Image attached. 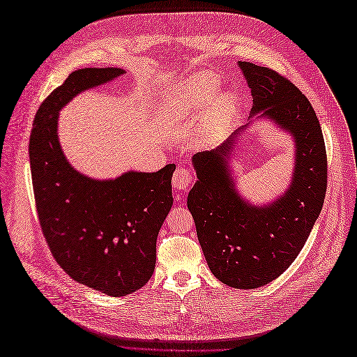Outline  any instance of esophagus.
<instances>
[{
    "instance_id": "obj_1",
    "label": "esophagus",
    "mask_w": 357,
    "mask_h": 357,
    "mask_svg": "<svg viewBox=\"0 0 357 357\" xmlns=\"http://www.w3.org/2000/svg\"><path fill=\"white\" fill-rule=\"evenodd\" d=\"M192 172L185 167H178L172 176V188L176 190H186L192 185Z\"/></svg>"
}]
</instances>
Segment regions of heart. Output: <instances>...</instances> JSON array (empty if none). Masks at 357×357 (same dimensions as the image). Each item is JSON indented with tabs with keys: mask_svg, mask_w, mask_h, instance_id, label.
Returning <instances> with one entry per match:
<instances>
[{
	"mask_svg": "<svg viewBox=\"0 0 357 357\" xmlns=\"http://www.w3.org/2000/svg\"><path fill=\"white\" fill-rule=\"evenodd\" d=\"M222 83L218 75L201 73L180 82L167 96V105L176 116H190L208 109L204 119L202 132L213 137L229 122L236 107V96L226 91L220 92Z\"/></svg>",
	"mask_w": 357,
	"mask_h": 357,
	"instance_id": "heart-1",
	"label": "heart"
}]
</instances>
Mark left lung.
I'll use <instances>...</instances> for the list:
<instances>
[{
    "instance_id": "8db88e82",
    "label": "left lung",
    "mask_w": 357,
    "mask_h": 357,
    "mask_svg": "<svg viewBox=\"0 0 357 357\" xmlns=\"http://www.w3.org/2000/svg\"><path fill=\"white\" fill-rule=\"evenodd\" d=\"M252 91L248 123L210 152L192 158L197 183L188 195L210 271L226 286L256 289L271 283L295 261L323 207L326 149L310 101L294 83L266 67L238 61ZM256 118H268L294 142L288 189L266 204H252L236 188L233 150Z\"/></svg>"
}]
</instances>
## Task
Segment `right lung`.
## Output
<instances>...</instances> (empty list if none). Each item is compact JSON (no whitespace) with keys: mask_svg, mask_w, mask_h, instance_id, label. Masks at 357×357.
Instances as JSON below:
<instances>
[{"mask_svg":"<svg viewBox=\"0 0 357 357\" xmlns=\"http://www.w3.org/2000/svg\"><path fill=\"white\" fill-rule=\"evenodd\" d=\"M125 73L114 67L73 71L40 105L29 138L36 205L52 255L75 282L109 296L132 294L153 275L158 234L172 205L176 165L92 178L63 155L58 119L74 96Z\"/></svg>","mask_w":357,"mask_h":357,"instance_id":"right-lung-1","label":"right lung"}]
</instances>
